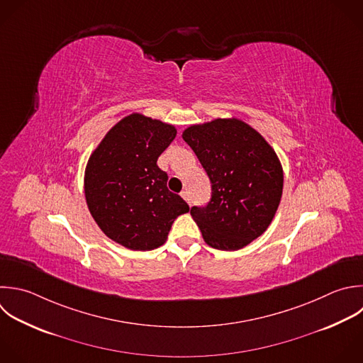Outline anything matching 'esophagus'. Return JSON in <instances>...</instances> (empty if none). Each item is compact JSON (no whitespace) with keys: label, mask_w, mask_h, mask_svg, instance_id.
Listing matches in <instances>:
<instances>
[{"label":"esophagus","mask_w":363,"mask_h":363,"mask_svg":"<svg viewBox=\"0 0 363 363\" xmlns=\"http://www.w3.org/2000/svg\"><path fill=\"white\" fill-rule=\"evenodd\" d=\"M180 196H182V197H183L189 204H191V201H190V194H189V191H187V190L182 191V193H180Z\"/></svg>","instance_id":"34e87169"}]
</instances>
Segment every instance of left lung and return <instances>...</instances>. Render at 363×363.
<instances>
[{
  "instance_id": "1",
  "label": "left lung",
  "mask_w": 363,
  "mask_h": 363,
  "mask_svg": "<svg viewBox=\"0 0 363 363\" xmlns=\"http://www.w3.org/2000/svg\"><path fill=\"white\" fill-rule=\"evenodd\" d=\"M182 138L211 182V201L190 214L204 241L235 251L265 233L282 196L284 172L271 145L238 118L196 123Z\"/></svg>"
}]
</instances>
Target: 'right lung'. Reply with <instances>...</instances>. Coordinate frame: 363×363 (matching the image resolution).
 <instances>
[{
	"label": "right lung",
	"instance_id": "add662e5",
	"mask_svg": "<svg viewBox=\"0 0 363 363\" xmlns=\"http://www.w3.org/2000/svg\"><path fill=\"white\" fill-rule=\"evenodd\" d=\"M176 128L142 113L121 119L101 140L85 167L88 208L112 241L135 251L163 245L173 221L190 208L167 189L157 159Z\"/></svg>",
	"mask_w": 363,
	"mask_h": 363
}]
</instances>
